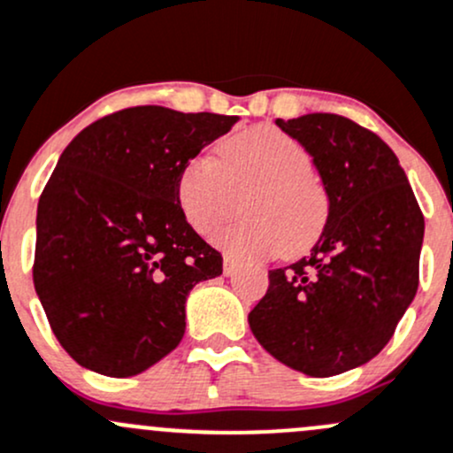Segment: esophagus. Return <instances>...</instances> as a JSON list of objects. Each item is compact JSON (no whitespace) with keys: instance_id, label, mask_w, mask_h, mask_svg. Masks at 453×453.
Here are the masks:
<instances>
[{"instance_id":"1","label":"esophagus","mask_w":453,"mask_h":453,"mask_svg":"<svg viewBox=\"0 0 453 453\" xmlns=\"http://www.w3.org/2000/svg\"><path fill=\"white\" fill-rule=\"evenodd\" d=\"M236 269H239V265H236V260H232V258H223V275H227V278H230V275H234L236 273Z\"/></svg>"}]
</instances>
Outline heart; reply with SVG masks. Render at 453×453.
I'll use <instances>...</instances> for the list:
<instances>
[{
    "mask_svg": "<svg viewBox=\"0 0 453 453\" xmlns=\"http://www.w3.org/2000/svg\"><path fill=\"white\" fill-rule=\"evenodd\" d=\"M311 169V154L297 139L273 126L250 127L223 141L217 154L184 166L178 202L190 227L208 236L234 217L247 193V217L214 242L239 260L299 256L317 242L327 219V197Z\"/></svg>",
    "mask_w": 453,
    "mask_h": 453,
    "instance_id": "b5f03b06",
    "label": "heart"
}]
</instances>
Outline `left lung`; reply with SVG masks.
Masks as SVG:
<instances>
[{"mask_svg":"<svg viewBox=\"0 0 453 453\" xmlns=\"http://www.w3.org/2000/svg\"><path fill=\"white\" fill-rule=\"evenodd\" d=\"M306 147L327 195L311 256L269 271L250 312L260 345L295 371L330 378L384 349L418 287L421 208L393 150L339 114L278 119Z\"/></svg>","mask_w":453,"mask_h":453,"instance_id":"8db88e82","label":"left lung"}]
</instances>
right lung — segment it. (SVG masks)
Wrapping results in <instances>:
<instances>
[{
    "label": "right lung",
    "instance_id": "1",
    "mask_svg": "<svg viewBox=\"0 0 453 453\" xmlns=\"http://www.w3.org/2000/svg\"><path fill=\"white\" fill-rule=\"evenodd\" d=\"M236 121L136 106L66 145L38 199L35 288L78 365L130 378L180 345L188 293L223 273L180 208V175Z\"/></svg>",
    "mask_w": 453,
    "mask_h": 453
}]
</instances>
